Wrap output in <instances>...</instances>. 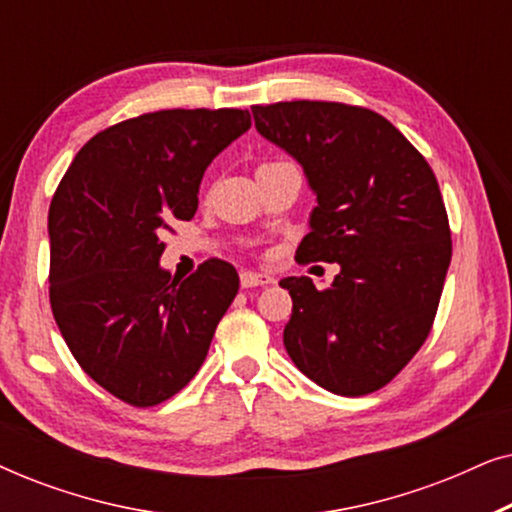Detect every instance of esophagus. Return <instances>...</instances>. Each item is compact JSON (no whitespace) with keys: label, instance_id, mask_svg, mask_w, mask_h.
Wrapping results in <instances>:
<instances>
[{"label":"esophagus","instance_id":"1","mask_svg":"<svg viewBox=\"0 0 512 512\" xmlns=\"http://www.w3.org/2000/svg\"><path fill=\"white\" fill-rule=\"evenodd\" d=\"M275 282L270 275H258V272H251V270H242L240 272V284L242 289H254V286H268Z\"/></svg>","mask_w":512,"mask_h":512}]
</instances>
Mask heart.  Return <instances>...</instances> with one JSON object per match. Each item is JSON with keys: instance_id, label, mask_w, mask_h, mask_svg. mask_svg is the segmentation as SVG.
I'll use <instances>...</instances> for the list:
<instances>
[{"instance_id": "obj_1", "label": "heart", "mask_w": 512, "mask_h": 512, "mask_svg": "<svg viewBox=\"0 0 512 512\" xmlns=\"http://www.w3.org/2000/svg\"><path fill=\"white\" fill-rule=\"evenodd\" d=\"M282 165H286L284 160H263V163L256 167V174H258V172H268V170H275V167H282Z\"/></svg>"}]
</instances>
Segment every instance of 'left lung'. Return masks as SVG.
I'll return each mask as SVG.
<instances>
[{
	"mask_svg": "<svg viewBox=\"0 0 512 512\" xmlns=\"http://www.w3.org/2000/svg\"><path fill=\"white\" fill-rule=\"evenodd\" d=\"M251 114L317 193L296 258L340 265L321 291L310 277L279 282L293 300L286 352L333 394H373L408 366L436 319L452 258L436 174L370 109L296 100Z\"/></svg>",
	"mask_w": 512,
	"mask_h": 512,
	"instance_id": "1",
	"label": "left lung"
}]
</instances>
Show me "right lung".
Segmentation results:
<instances>
[{
  "mask_svg": "<svg viewBox=\"0 0 512 512\" xmlns=\"http://www.w3.org/2000/svg\"><path fill=\"white\" fill-rule=\"evenodd\" d=\"M251 128L247 109H163L97 132L48 209L51 310L79 366L135 408L198 373L240 289L209 258L188 279L160 268L172 221H191L207 165Z\"/></svg>",
  "mask_w": 512,
  "mask_h": 512,
  "instance_id": "add662e5",
  "label": "right lung"
}]
</instances>
